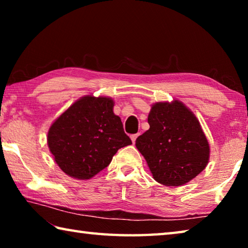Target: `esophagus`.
I'll return each instance as SVG.
<instances>
[{
  "label": "esophagus",
  "instance_id": "1",
  "mask_svg": "<svg viewBox=\"0 0 248 248\" xmlns=\"http://www.w3.org/2000/svg\"><path fill=\"white\" fill-rule=\"evenodd\" d=\"M138 137H139V133L131 134V137H130V138H131V140H132L133 143H134V142H136V140H137V138H138Z\"/></svg>",
  "mask_w": 248,
  "mask_h": 248
}]
</instances>
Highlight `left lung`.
Wrapping results in <instances>:
<instances>
[{
    "label": "left lung",
    "mask_w": 248,
    "mask_h": 248,
    "mask_svg": "<svg viewBox=\"0 0 248 248\" xmlns=\"http://www.w3.org/2000/svg\"><path fill=\"white\" fill-rule=\"evenodd\" d=\"M150 129L136 141L153 178L165 186H180L202 171L209 161L207 138L196 116L179 100L156 103Z\"/></svg>",
    "instance_id": "8db88e82"
}]
</instances>
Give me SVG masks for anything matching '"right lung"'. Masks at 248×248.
I'll list each match as a JSON object with an SVG mask.
<instances>
[{
	"instance_id": "1",
	"label": "right lung",
	"mask_w": 248,
	"mask_h": 248,
	"mask_svg": "<svg viewBox=\"0 0 248 248\" xmlns=\"http://www.w3.org/2000/svg\"><path fill=\"white\" fill-rule=\"evenodd\" d=\"M114 100L84 96L51 124L49 150L59 167L77 179H90L109 165L119 149L132 144Z\"/></svg>"
}]
</instances>
